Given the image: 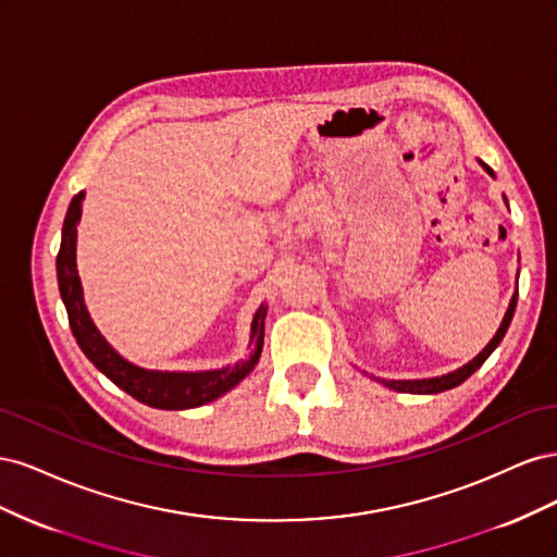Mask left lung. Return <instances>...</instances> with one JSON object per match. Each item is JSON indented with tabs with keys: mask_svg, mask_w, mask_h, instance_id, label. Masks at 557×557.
I'll return each instance as SVG.
<instances>
[{
	"mask_svg": "<svg viewBox=\"0 0 557 557\" xmlns=\"http://www.w3.org/2000/svg\"><path fill=\"white\" fill-rule=\"evenodd\" d=\"M479 164L483 166V170L491 174L493 178H495V172L491 170V166H487L483 160H479ZM504 201H507V197H504ZM507 207H509V201H507ZM516 301H518V290L513 293V297H511V301H509V309H507V313H504V318H502V325H499V330L495 332V336L491 342H487V346L479 352V356L474 358V360H469L467 364H462V367H458V369H453V372H448V374H442V376H432V379H413V381H385V379H376L379 383H383L385 387H391V391H397V393H411V395H436V393H444V391H450V387H455V385H460L462 381H467L471 374L476 372V369L487 360V356H491V352L499 346V342L504 339V334H507V330H509V325H511V318H513V311H516Z\"/></svg>",
	"mask_w": 557,
	"mask_h": 557,
	"instance_id": "left-lung-1",
	"label": "left lung"
}]
</instances>
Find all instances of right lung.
Segmentation results:
<instances>
[{
  "label": "right lung",
  "mask_w": 557,
  "mask_h": 557,
  "mask_svg": "<svg viewBox=\"0 0 557 557\" xmlns=\"http://www.w3.org/2000/svg\"><path fill=\"white\" fill-rule=\"evenodd\" d=\"M83 199L86 193H78L64 215L62 225V244L58 252V285L60 297L64 301L70 325L76 336V344L86 352V358L111 379L121 391L148 404L153 409L183 411L195 409L201 404H209L218 397L230 393L234 385H239L258 364L262 344H264V315L267 307L262 305L250 323V344L252 350L248 360L237 364H225L221 369H207V372H160V369H146L125 360L99 330L95 327L92 318L83 301V285L76 269V232L83 213Z\"/></svg>",
  "instance_id": "right-lung-1"
}]
</instances>
